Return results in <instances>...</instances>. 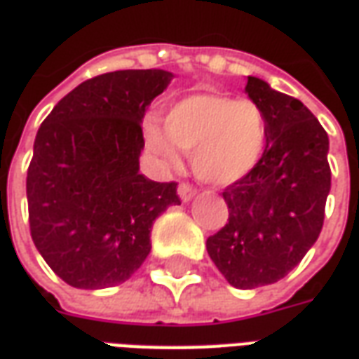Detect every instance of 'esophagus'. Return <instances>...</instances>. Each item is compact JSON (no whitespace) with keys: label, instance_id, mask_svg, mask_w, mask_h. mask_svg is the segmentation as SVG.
Returning <instances> with one entry per match:
<instances>
[{"label":"esophagus","instance_id":"obj_1","mask_svg":"<svg viewBox=\"0 0 359 359\" xmlns=\"http://www.w3.org/2000/svg\"><path fill=\"white\" fill-rule=\"evenodd\" d=\"M195 187H191L189 184H180V187H177V195H180V199L184 201V203H187V201H191L193 197H195Z\"/></svg>","mask_w":359,"mask_h":359}]
</instances>
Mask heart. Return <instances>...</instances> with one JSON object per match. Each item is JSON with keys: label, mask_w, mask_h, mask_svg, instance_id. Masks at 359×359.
I'll list each match as a JSON object with an SVG mask.
<instances>
[{"label": "heart", "mask_w": 359, "mask_h": 359, "mask_svg": "<svg viewBox=\"0 0 359 359\" xmlns=\"http://www.w3.org/2000/svg\"><path fill=\"white\" fill-rule=\"evenodd\" d=\"M164 131L166 135L152 121L144 129L147 143L160 158L177 166L180 154L175 144L182 151L193 152L197 177L226 187L248 177L261 162L269 121L265 110L253 100L201 93L185 96L168 108Z\"/></svg>", "instance_id": "obj_1"}]
</instances>
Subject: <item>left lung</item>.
<instances>
[{
  "mask_svg": "<svg viewBox=\"0 0 359 359\" xmlns=\"http://www.w3.org/2000/svg\"><path fill=\"white\" fill-rule=\"evenodd\" d=\"M248 96L266 114L263 158L222 197L228 222L207 240L216 269L233 288L284 278L311 249L323 228L330 191L329 135L294 96L248 77Z\"/></svg>",
  "mask_w": 359,
  "mask_h": 359,
  "instance_id": "left-lung-1",
  "label": "left lung"
}]
</instances>
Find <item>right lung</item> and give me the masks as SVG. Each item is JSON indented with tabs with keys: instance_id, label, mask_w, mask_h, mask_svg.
Returning <instances> with one entry per match:
<instances>
[{
	"instance_id": "1",
	"label": "right lung",
	"mask_w": 359,
	"mask_h": 359,
	"mask_svg": "<svg viewBox=\"0 0 359 359\" xmlns=\"http://www.w3.org/2000/svg\"><path fill=\"white\" fill-rule=\"evenodd\" d=\"M174 75L104 73L53 106L34 139L27 174L30 236L73 288L118 286L151 253V228L180 205L177 184L139 172L143 118Z\"/></svg>"
}]
</instances>
